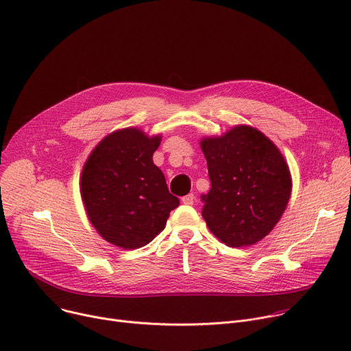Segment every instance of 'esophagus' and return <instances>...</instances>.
<instances>
[{
	"label": "esophagus",
	"instance_id": "34e87169",
	"mask_svg": "<svg viewBox=\"0 0 351 351\" xmlns=\"http://www.w3.org/2000/svg\"><path fill=\"white\" fill-rule=\"evenodd\" d=\"M181 201H182L184 205H193L194 201H195V197H194V194H188V195L182 197Z\"/></svg>",
	"mask_w": 351,
	"mask_h": 351
}]
</instances>
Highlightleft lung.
Here are the masks:
<instances>
[{
  "instance_id": "left-lung-1",
  "label": "left lung",
  "mask_w": 351,
  "mask_h": 351,
  "mask_svg": "<svg viewBox=\"0 0 351 351\" xmlns=\"http://www.w3.org/2000/svg\"><path fill=\"white\" fill-rule=\"evenodd\" d=\"M210 190L202 195L209 230L229 247L257 243L281 219L292 178L278 147L264 133L237 125L202 138Z\"/></svg>"
}]
</instances>
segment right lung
Segmentation results:
<instances>
[{
	"label": "right lung",
	"instance_id": "obj_1",
	"mask_svg": "<svg viewBox=\"0 0 351 351\" xmlns=\"http://www.w3.org/2000/svg\"><path fill=\"white\" fill-rule=\"evenodd\" d=\"M160 142L161 134L119 129L94 147L83 167L80 193L87 217L101 237L121 249L150 243L180 205L153 163Z\"/></svg>",
	"mask_w": 351,
	"mask_h": 351
}]
</instances>
